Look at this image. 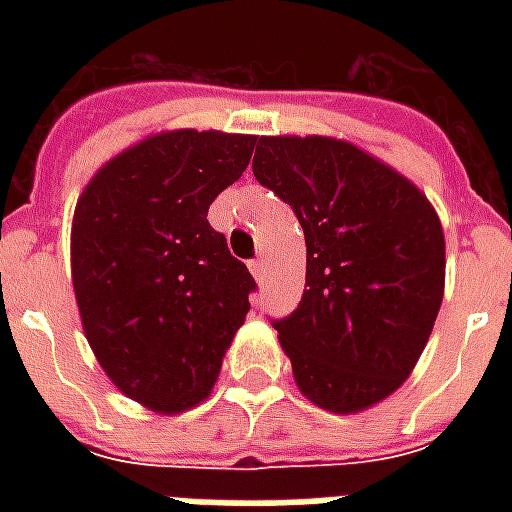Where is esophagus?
<instances>
[{"instance_id": "esophagus-1", "label": "esophagus", "mask_w": 512, "mask_h": 512, "mask_svg": "<svg viewBox=\"0 0 512 512\" xmlns=\"http://www.w3.org/2000/svg\"><path fill=\"white\" fill-rule=\"evenodd\" d=\"M249 271H252V277L260 282V279H263V274H266V260H263V257H255V260L249 263Z\"/></svg>"}]
</instances>
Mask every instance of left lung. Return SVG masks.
<instances>
[{"mask_svg":"<svg viewBox=\"0 0 512 512\" xmlns=\"http://www.w3.org/2000/svg\"><path fill=\"white\" fill-rule=\"evenodd\" d=\"M255 178L307 244L299 307L274 321L301 395L337 414L376 406L425 351L444 296V230L428 197L334 136H255Z\"/></svg>","mask_w":512,"mask_h":512,"instance_id":"obj_1","label":"left lung"}]
</instances>
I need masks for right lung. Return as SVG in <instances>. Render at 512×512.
Wrapping results in <instances>:
<instances>
[{
    "mask_svg": "<svg viewBox=\"0 0 512 512\" xmlns=\"http://www.w3.org/2000/svg\"><path fill=\"white\" fill-rule=\"evenodd\" d=\"M255 136L161 131L106 161L76 202L71 277L112 384L156 414L202 403L255 279L208 208L244 175Z\"/></svg>",
    "mask_w": 512,
    "mask_h": 512,
    "instance_id": "right-lung-1",
    "label": "right lung"
}]
</instances>
